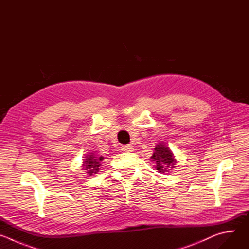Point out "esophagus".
<instances>
[{"mask_svg":"<svg viewBox=\"0 0 249 249\" xmlns=\"http://www.w3.org/2000/svg\"><path fill=\"white\" fill-rule=\"evenodd\" d=\"M121 150L124 153H131L133 151V146L132 145H127V146H122Z\"/></svg>","mask_w":249,"mask_h":249,"instance_id":"34e87169","label":"esophagus"}]
</instances>
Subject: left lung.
<instances>
[{"label":"left lung","mask_w":249,"mask_h":249,"mask_svg":"<svg viewBox=\"0 0 249 249\" xmlns=\"http://www.w3.org/2000/svg\"><path fill=\"white\" fill-rule=\"evenodd\" d=\"M153 161L156 163V168L159 170V172H165L166 170H169V168L175 167L174 164L176 163V160L174 159V156L170 149L166 147L164 144L160 143L155 148V153L151 157Z\"/></svg>","instance_id":"8db88e82"}]
</instances>
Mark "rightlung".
I'll use <instances>...</instances> for the list:
<instances>
[{"label": "right lung", "mask_w": 249, "mask_h": 249, "mask_svg": "<svg viewBox=\"0 0 249 249\" xmlns=\"http://www.w3.org/2000/svg\"><path fill=\"white\" fill-rule=\"evenodd\" d=\"M103 159V157H96L93 153L87 155L86 160L83 162L84 170H86L89 175L95 174L99 170V167L101 166L100 162Z\"/></svg>", "instance_id": "1"}]
</instances>
